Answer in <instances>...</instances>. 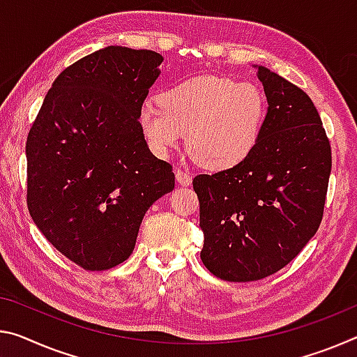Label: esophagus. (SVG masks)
<instances>
[{"instance_id":"1","label":"esophagus","mask_w":357,"mask_h":357,"mask_svg":"<svg viewBox=\"0 0 357 357\" xmlns=\"http://www.w3.org/2000/svg\"><path fill=\"white\" fill-rule=\"evenodd\" d=\"M174 174H176V181H178V184H181V185H190V184H192V176H190V173H188V172H184V169L178 168L176 172H174Z\"/></svg>"}]
</instances>
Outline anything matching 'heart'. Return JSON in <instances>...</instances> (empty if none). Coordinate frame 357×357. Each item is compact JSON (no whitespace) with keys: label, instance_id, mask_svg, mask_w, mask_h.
<instances>
[{"label":"heart","instance_id":"heart-1","mask_svg":"<svg viewBox=\"0 0 357 357\" xmlns=\"http://www.w3.org/2000/svg\"><path fill=\"white\" fill-rule=\"evenodd\" d=\"M265 101L252 84L199 76L146 101L138 122L149 149L167 157L188 133L189 152L200 165L225 169L238 165L257 143Z\"/></svg>","mask_w":357,"mask_h":357}]
</instances>
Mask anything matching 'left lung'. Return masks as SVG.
I'll return each instance as SVG.
<instances>
[{"label":"left lung","mask_w":357,"mask_h":357,"mask_svg":"<svg viewBox=\"0 0 357 357\" xmlns=\"http://www.w3.org/2000/svg\"><path fill=\"white\" fill-rule=\"evenodd\" d=\"M268 101L257 143L238 165L199 174L202 262L220 280L257 281L286 267L319 229L332 168L313 101L257 66Z\"/></svg>","instance_id":"1"}]
</instances>
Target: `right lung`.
<instances>
[{
  "label": "right lung",
  "mask_w": 357,
  "mask_h": 357,
  "mask_svg": "<svg viewBox=\"0 0 357 357\" xmlns=\"http://www.w3.org/2000/svg\"><path fill=\"white\" fill-rule=\"evenodd\" d=\"M154 50L107 46L55 79L26 138V205L43 235L90 271L135 250L152 203L174 189L138 114L160 75Z\"/></svg>",
  "instance_id": "right-lung-1"
}]
</instances>
